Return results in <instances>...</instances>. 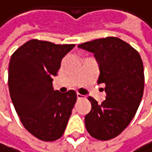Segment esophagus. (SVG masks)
Segmentation results:
<instances>
[{
	"mask_svg": "<svg viewBox=\"0 0 152 152\" xmlns=\"http://www.w3.org/2000/svg\"><path fill=\"white\" fill-rule=\"evenodd\" d=\"M77 99H81L84 98V96L82 94H80V93H77Z\"/></svg>",
	"mask_w": 152,
	"mask_h": 152,
	"instance_id": "esophagus-1",
	"label": "esophagus"
}]
</instances>
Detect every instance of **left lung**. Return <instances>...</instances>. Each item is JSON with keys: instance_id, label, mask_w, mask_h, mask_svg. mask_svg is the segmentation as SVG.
I'll return each mask as SVG.
<instances>
[{"instance_id": "1", "label": "left lung", "mask_w": 152, "mask_h": 152, "mask_svg": "<svg viewBox=\"0 0 152 152\" xmlns=\"http://www.w3.org/2000/svg\"><path fill=\"white\" fill-rule=\"evenodd\" d=\"M94 53L99 66L98 84H105L106 99L99 104L88 97L91 110L85 116L89 135L109 140L120 135L132 121L144 91L141 57L132 46L115 37H107L78 45Z\"/></svg>"}]
</instances>
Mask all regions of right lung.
Segmentation results:
<instances>
[{
	"instance_id": "right-lung-1",
	"label": "right lung",
	"mask_w": 152,
	"mask_h": 152,
	"mask_svg": "<svg viewBox=\"0 0 152 152\" xmlns=\"http://www.w3.org/2000/svg\"><path fill=\"white\" fill-rule=\"evenodd\" d=\"M75 44L59 45L31 39L13 53L8 86L12 102L25 128L42 141H54L64 133L77 102V93L53 90L62 59Z\"/></svg>"
}]
</instances>
